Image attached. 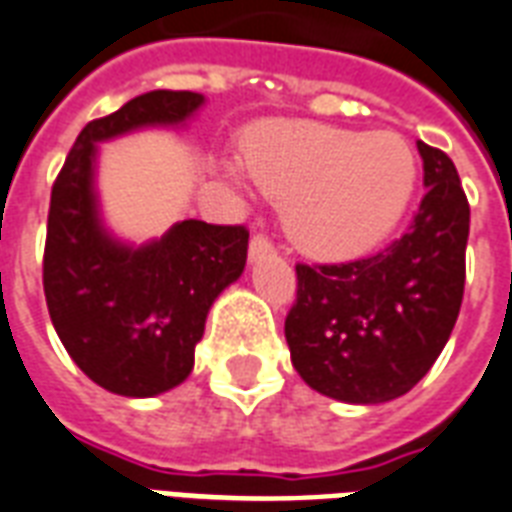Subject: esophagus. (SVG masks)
Wrapping results in <instances>:
<instances>
[{
  "label": "esophagus",
  "mask_w": 512,
  "mask_h": 512,
  "mask_svg": "<svg viewBox=\"0 0 512 512\" xmlns=\"http://www.w3.org/2000/svg\"><path fill=\"white\" fill-rule=\"evenodd\" d=\"M273 252V241L265 236V233H255L252 241H249V260H257V257H265Z\"/></svg>",
  "instance_id": "34e87169"
}]
</instances>
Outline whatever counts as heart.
Returning a JSON list of instances; mask_svg holds the SVG:
<instances>
[{
	"label": "heart",
	"instance_id": "heart-1",
	"mask_svg": "<svg viewBox=\"0 0 512 512\" xmlns=\"http://www.w3.org/2000/svg\"><path fill=\"white\" fill-rule=\"evenodd\" d=\"M252 182L284 201L290 239L308 255L349 260L378 247L416 190V155L403 136L311 120H276L249 136Z\"/></svg>",
	"mask_w": 512,
	"mask_h": 512
}]
</instances>
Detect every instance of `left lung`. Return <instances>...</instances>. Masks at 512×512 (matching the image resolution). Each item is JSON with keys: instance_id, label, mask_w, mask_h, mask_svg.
I'll return each instance as SVG.
<instances>
[{"instance_id": "obj_1", "label": "left lung", "mask_w": 512, "mask_h": 512, "mask_svg": "<svg viewBox=\"0 0 512 512\" xmlns=\"http://www.w3.org/2000/svg\"><path fill=\"white\" fill-rule=\"evenodd\" d=\"M424 187L411 228L384 252L295 265L298 298L284 319L292 365L319 395L386 403L427 376L464 295L470 204L454 161L419 142Z\"/></svg>"}]
</instances>
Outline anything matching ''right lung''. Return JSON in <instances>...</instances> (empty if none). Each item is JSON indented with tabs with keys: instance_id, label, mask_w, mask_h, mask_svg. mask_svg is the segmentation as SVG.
I'll use <instances>...</instances> for the list:
<instances>
[{
	"instance_id": "add662e5",
	"label": "right lung",
	"mask_w": 512,
	"mask_h": 512,
	"mask_svg": "<svg viewBox=\"0 0 512 512\" xmlns=\"http://www.w3.org/2000/svg\"><path fill=\"white\" fill-rule=\"evenodd\" d=\"M204 96L150 91L91 120L50 193L42 284L50 319L77 368L123 397H152L182 384L214 298L247 263L244 225L182 220L144 247L109 236L93 193L96 142L144 126H179Z\"/></svg>"
}]
</instances>
